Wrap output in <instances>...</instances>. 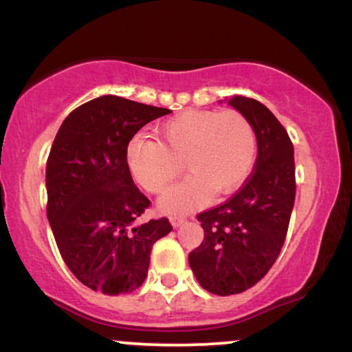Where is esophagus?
I'll use <instances>...</instances> for the list:
<instances>
[{
    "label": "esophagus",
    "mask_w": 352,
    "mask_h": 352,
    "mask_svg": "<svg viewBox=\"0 0 352 352\" xmlns=\"http://www.w3.org/2000/svg\"><path fill=\"white\" fill-rule=\"evenodd\" d=\"M168 220H170L173 228H179L182 223H185V221H187V218L182 217V215H172L170 218H168Z\"/></svg>",
    "instance_id": "1"
}]
</instances>
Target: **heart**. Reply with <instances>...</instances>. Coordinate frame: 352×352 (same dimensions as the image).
Segmentation results:
<instances>
[{"instance_id":"heart-1","label":"heart","mask_w":352,"mask_h":352,"mask_svg":"<svg viewBox=\"0 0 352 352\" xmlns=\"http://www.w3.org/2000/svg\"><path fill=\"white\" fill-rule=\"evenodd\" d=\"M155 139L137 135L127 145V165L145 190L162 193L182 172L190 175L159 200L167 213L207 204L210 195L240 188L253 170L256 134L238 111H185L157 129Z\"/></svg>"}]
</instances>
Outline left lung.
Masks as SVG:
<instances>
[{
    "label": "left lung",
    "instance_id": "left-lung-1",
    "mask_svg": "<svg viewBox=\"0 0 352 352\" xmlns=\"http://www.w3.org/2000/svg\"><path fill=\"white\" fill-rule=\"evenodd\" d=\"M227 102L252 122L258 157L240 192L197 217L205 236L188 265L201 288L218 296L245 292L268 273L285 243L296 193L293 144L280 120L254 99L233 96Z\"/></svg>",
    "mask_w": 352,
    "mask_h": 352
}]
</instances>
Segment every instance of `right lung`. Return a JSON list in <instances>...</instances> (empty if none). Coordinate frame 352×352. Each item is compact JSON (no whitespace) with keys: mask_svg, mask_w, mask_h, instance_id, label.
Instances as JSON below:
<instances>
[{"mask_svg":"<svg viewBox=\"0 0 352 352\" xmlns=\"http://www.w3.org/2000/svg\"><path fill=\"white\" fill-rule=\"evenodd\" d=\"M119 96H100L60 124L46 164L47 220L64 263L87 288L132 293L142 285L152 245L167 218L137 223L151 205L134 185L127 145L145 124L170 114Z\"/></svg>","mask_w":352,"mask_h":352,"instance_id":"1","label":"right lung"}]
</instances>
